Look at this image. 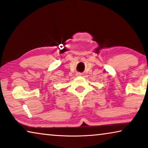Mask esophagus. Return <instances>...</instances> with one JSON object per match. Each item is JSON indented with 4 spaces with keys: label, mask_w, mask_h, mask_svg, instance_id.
<instances>
[{
    "label": "esophagus",
    "mask_w": 148,
    "mask_h": 148,
    "mask_svg": "<svg viewBox=\"0 0 148 148\" xmlns=\"http://www.w3.org/2000/svg\"><path fill=\"white\" fill-rule=\"evenodd\" d=\"M77 76H80V75H81V73H77Z\"/></svg>",
    "instance_id": "34e87169"
}]
</instances>
